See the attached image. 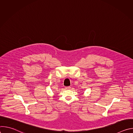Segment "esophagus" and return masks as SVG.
I'll return each instance as SVG.
<instances>
[{
    "mask_svg": "<svg viewBox=\"0 0 133 133\" xmlns=\"http://www.w3.org/2000/svg\"><path fill=\"white\" fill-rule=\"evenodd\" d=\"M70 88V86H67L65 87V89H69Z\"/></svg>",
    "mask_w": 133,
    "mask_h": 133,
    "instance_id": "1",
    "label": "esophagus"
}]
</instances>
